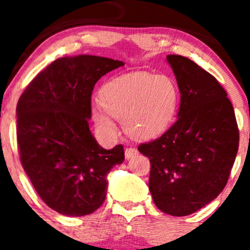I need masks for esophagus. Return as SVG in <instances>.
I'll use <instances>...</instances> for the list:
<instances>
[{"label": "esophagus", "instance_id": "1", "mask_svg": "<svg viewBox=\"0 0 250 250\" xmlns=\"http://www.w3.org/2000/svg\"><path fill=\"white\" fill-rule=\"evenodd\" d=\"M137 154H139V151H137V149H135V148H131V147L127 148V149H125V159H131V157L136 156Z\"/></svg>", "mask_w": 250, "mask_h": 250}]
</instances>
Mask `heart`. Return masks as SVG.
Listing matches in <instances>:
<instances>
[{
    "label": "heart",
    "instance_id": "heart-1",
    "mask_svg": "<svg viewBox=\"0 0 250 250\" xmlns=\"http://www.w3.org/2000/svg\"><path fill=\"white\" fill-rule=\"evenodd\" d=\"M179 104L173 79L146 71L123 74L102 85L93 109L96 125L107 135L116 133L115 119L125 133L140 140L157 136L170 125Z\"/></svg>",
    "mask_w": 250,
    "mask_h": 250
}]
</instances>
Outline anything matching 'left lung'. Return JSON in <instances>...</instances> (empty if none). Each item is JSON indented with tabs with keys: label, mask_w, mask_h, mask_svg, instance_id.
Returning a JSON list of instances; mask_svg holds the SVG:
<instances>
[{
	"label": "left lung",
	"mask_w": 250,
	"mask_h": 250,
	"mask_svg": "<svg viewBox=\"0 0 250 250\" xmlns=\"http://www.w3.org/2000/svg\"><path fill=\"white\" fill-rule=\"evenodd\" d=\"M167 61L181 104L176 122L159 139L139 146L150 161L149 190L163 213L186 216L205 207L226 187L239 149V128L222 85L180 55Z\"/></svg>",
	"instance_id": "obj_1"
}]
</instances>
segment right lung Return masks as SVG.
I'll return each instance as SVG.
<instances>
[{
  "mask_svg": "<svg viewBox=\"0 0 250 250\" xmlns=\"http://www.w3.org/2000/svg\"><path fill=\"white\" fill-rule=\"evenodd\" d=\"M122 65L101 56L61 57L34 77L17 102L22 167L57 213H94L105 200L108 173L125 161L122 145L107 150L89 129L94 85Z\"/></svg>",
  "mask_w": 250,
  "mask_h": 250,
  "instance_id": "1",
  "label": "right lung"
}]
</instances>
